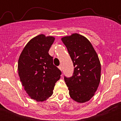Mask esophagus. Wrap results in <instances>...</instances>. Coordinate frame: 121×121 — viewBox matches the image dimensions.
Segmentation results:
<instances>
[{
    "label": "esophagus",
    "instance_id": "34e87169",
    "mask_svg": "<svg viewBox=\"0 0 121 121\" xmlns=\"http://www.w3.org/2000/svg\"><path fill=\"white\" fill-rule=\"evenodd\" d=\"M58 68H59V69H60L61 71H62V67H61V65H59V66H58Z\"/></svg>",
    "mask_w": 121,
    "mask_h": 121
}]
</instances>
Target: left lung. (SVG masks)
I'll return each mask as SVG.
<instances>
[{
	"label": "left lung",
	"instance_id": "obj_1",
	"mask_svg": "<svg viewBox=\"0 0 121 121\" xmlns=\"http://www.w3.org/2000/svg\"><path fill=\"white\" fill-rule=\"evenodd\" d=\"M74 67L71 77L64 76L71 98L80 103L88 101L98 87L101 79V64L88 40L77 33L61 39Z\"/></svg>",
	"mask_w": 121,
	"mask_h": 121
}]
</instances>
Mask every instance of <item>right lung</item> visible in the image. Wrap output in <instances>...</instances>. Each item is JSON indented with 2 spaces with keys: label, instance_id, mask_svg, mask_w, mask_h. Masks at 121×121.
<instances>
[{
  "label": "right lung",
  "instance_id": "1",
  "mask_svg": "<svg viewBox=\"0 0 121 121\" xmlns=\"http://www.w3.org/2000/svg\"><path fill=\"white\" fill-rule=\"evenodd\" d=\"M52 36L40 35L29 41L18 61V71L22 85L30 98L43 101L53 94L61 72L53 64L48 54L54 41Z\"/></svg>",
  "mask_w": 121,
  "mask_h": 121
}]
</instances>
